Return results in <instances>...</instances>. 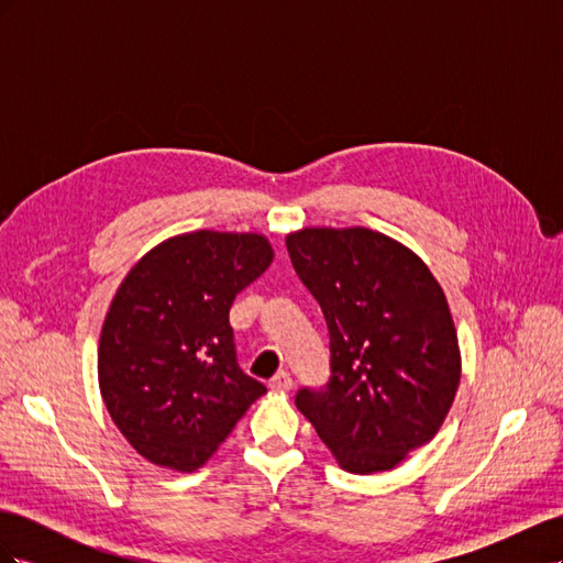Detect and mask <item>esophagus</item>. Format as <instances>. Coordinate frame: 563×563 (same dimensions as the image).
Wrapping results in <instances>:
<instances>
[{
	"mask_svg": "<svg viewBox=\"0 0 563 563\" xmlns=\"http://www.w3.org/2000/svg\"><path fill=\"white\" fill-rule=\"evenodd\" d=\"M291 387H294V378L288 376L286 371H279L277 376L269 380V389H272V391H288Z\"/></svg>",
	"mask_w": 563,
	"mask_h": 563,
	"instance_id": "esophagus-1",
	"label": "esophagus"
}]
</instances>
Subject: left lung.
<instances>
[{"label":"left lung","mask_w":563,"mask_h":563,"mask_svg":"<svg viewBox=\"0 0 563 563\" xmlns=\"http://www.w3.org/2000/svg\"><path fill=\"white\" fill-rule=\"evenodd\" d=\"M331 335V383L300 389L298 411L352 474L395 470L446 420L460 383L449 302L420 255L368 228L286 236Z\"/></svg>","instance_id":"1"}]
</instances>
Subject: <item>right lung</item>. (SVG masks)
Instances as JSON below:
<instances>
[{"label": "right lung", "instance_id": "1", "mask_svg": "<svg viewBox=\"0 0 563 563\" xmlns=\"http://www.w3.org/2000/svg\"><path fill=\"white\" fill-rule=\"evenodd\" d=\"M272 258L265 234L195 230L150 249L119 284L98 385L117 430L152 465L199 470L267 391L236 366L230 308Z\"/></svg>", "mask_w": 563, "mask_h": 563}]
</instances>
